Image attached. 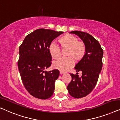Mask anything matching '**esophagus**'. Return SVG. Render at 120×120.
Here are the masks:
<instances>
[{"label":"esophagus","instance_id":"34e87169","mask_svg":"<svg viewBox=\"0 0 120 120\" xmlns=\"http://www.w3.org/2000/svg\"><path fill=\"white\" fill-rule=\"evenodd\" d=\"M60 73L61 74V75H62V74H64V73H65V72H62V71H60Z\"/></svg>","mask_w":120,"mask_h":120}]
</instances>
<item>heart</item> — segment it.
<instances>
[{
    "instance_id": "heart-1",
    "label": "heart",
    "mask_w": 120,
    "mask_h": 120,
    "mask_svg": "<svg viewBox=\"0 0 120 120\" xmlns=\"http://www.w3.org/2000/svg\"><path fill=\"white\" fill-rule=\"evenodd\" d=\"M59 42L63 49H67L66 53L67 57L54 62L53 67L61 71L65 72L73 66L75 61L78 62L84 58L86 53V46L84 42L78 41L77 37L70 34L61 37ZM49 52L54 59H58L61 55V49L55 43L50 44Z\"/></svg>"
}]
</instances>
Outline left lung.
<instances>
[{"instance_id":"1","label":"left lung","mask_w":120,"mask_h":120,"mask_svg":"<svg viewBox=\"0 0 120 120\" xmlns=\"http://www.w3.org/2000/svg\"><path fill=\"white\" fill-rule=\"evenodd\" d=\"M70 33L78 35L86 46L85 56L75 67L77 72H82V77H79L78 73H71L72 80L67 87L71 96L80 98L88 95L97 84L102 68L103 50L98 41L89 34L80 31Z\"/></svg>"}]
</instances>
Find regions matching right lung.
<instances>
[{"mask_svg":"<svg viewBox=\"0 0 120 120\" xmlns=\"http://www.w3.org/2000/svg\"><path fill=\"white\" fill-rule=\"evenodd\" d=\"M62 31L38 29L25 38L19 46L18 67L25 88L34 97L46 99L53 95L58 70L45 71L51 66L49 47Z\"/></svg>","mask_w":120,"mask_h":120,"instance_id":"obj_1","label":"right lung"}]
</instances>
